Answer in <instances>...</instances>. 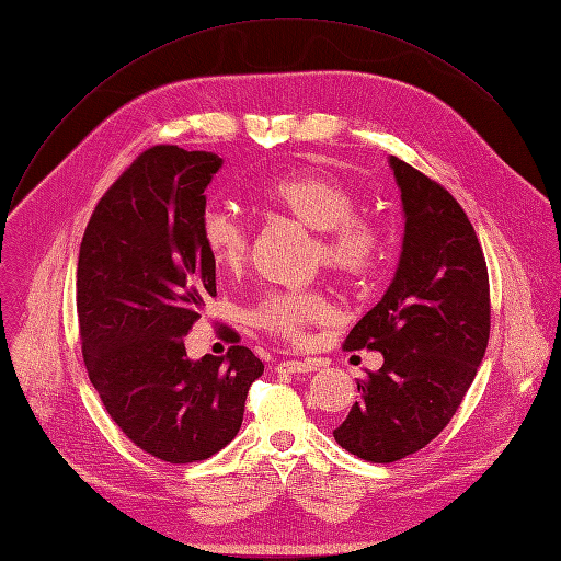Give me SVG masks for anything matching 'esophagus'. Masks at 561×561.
I'll return each instance as SVG.
<instances>
[{
    "label": "esophagus",
    "mask_w": 561,
    "mask_h": 561,
    "mask_svg": "<svg viewBox=\"0 0 561 561\" xmlns=\"http://www.w3.org/2000/svg\"><path fill=\"white\" fill-rule=\"evenodd\" d=\"M316 370V364L309 362V359H288V362H282L277 364V373H311Z\"/></svg>",
    "instance_id": "esophagus-1"
}]
</instances>
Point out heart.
<instances>
[{"mask_svg": "<svg viewBox=\"0 0 561 561\" xmlns=\"http://www.w3.org/2000/svg\"><path fill=\"white\" fill-rule=\"evenodd\" d=\"M268 209L318 231L311 252L313 268L325 265L336 279L364 286L381 263L379 231L357 214V197L343 180L328 170H298L273 176L259 188ZM206 254L218 271H239L250 254V229L225 206H206L199 218ZM332 313L318 290H271L254 305V325L284 341H300L311 325Z\"/></svg>", "mask_w": 561, "mask_h": 561, "instance_id": "1", "label": "heart"}]
</instances>
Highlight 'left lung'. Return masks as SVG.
Instances as JSON below:
<instances>
[{"instance_id": "1", "label": "left lung", "mask_w": 561, "mask_h": 561, "mask_svg": "<svg viewBox=\"0 0 561 561\" xmlns=\"http://www.w3.org/2000/svg\"><path fill=\"white\" fill-rule=\"evenodd\" d=\"M389 163L404 211L398 271L343 345L377 350L385 364L357 379L362 398L334 430L341 448L373 463L419 453L450 423L491 330L489 273L473 225L444 186L398 157Z\"/></svg>"}]
</instances>
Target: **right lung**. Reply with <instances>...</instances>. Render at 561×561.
<instances>
[{"label":"right lung","mask_w":561,"mask_h":561,"mask_svg":"<svg viewBox=\"0 0 561 561\" xmlns=\"http://www.w3.org/2000/svg\"><path fill=\"white\" fill-rule=\"evenodd\" d=\"M220 165L214 152L150 147L98 202L79 248L77 316L88 377L129 440L170 463L222 450L239 434L248 391L263 373L245 345L197 362L184 345L206 298L216 296L199 218L204 188Z\"/></svg>","instance_id":"add662e5"}]
</instances>
